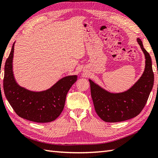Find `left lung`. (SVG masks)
<instances>
[{"instance_id": "8db88e82", "label": "left lung", "mask_w": 158, "mask_h": 158, "mask_svg": "<svg viewBox=\"0 0 158 158\" xmlns=\"http://www.w3.org/2000/svg\"><path fill=\"white\" fill-rule=\"evenodd\" d=\"M137 42L146 60L143 74L131 88L123 92L112 93L89 79L95 111L105 122H121L138 116L146 105L153 88L154 74L151 56L141 40L137 38Z\"/></svg>"}]
</instances>
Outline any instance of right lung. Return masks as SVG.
Masks as SVG:
<instances>
[{
	"instance_id": "1",
	"label": "right lung",
	"mask_w": 158,
	"mask_h": 158,
	"mask_svg": "<svg viewBox=\"0 0 158 158\" xmlns=\"http://www.w3.org/2000/svg\"><path fill=\"white\" fill-rule=\"evenodd\" d=\"M14 44L5 65L3 89L6 98L21 118L36 123L53 121L63 111L66 94L76 82L77 76L63 77L51 88L41 92L31 91L21 87L14 75Z\"/></svg>"
}]
</instances>
